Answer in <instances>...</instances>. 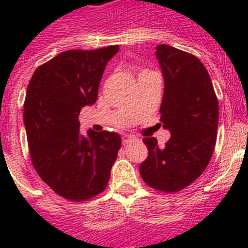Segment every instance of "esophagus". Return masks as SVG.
I'll list each match as a JSON object with an SVG mask.
<instances>
[{"instance_id": "34e87169", "label": "esophagus", "mask_w": 248, "mask_h": 248, "mask_svg": "<svg viewBox=\"0 0 248 248\" xmlns=\"http://www.w3.org/2000/svg\"><path fill=\"white\" fill-rule=\"evenodd\" d=\"M134 136L131 135H124L122 136V143H124V145H126V144L131 143V141H134Z\"/></svg>"}]
</instances>
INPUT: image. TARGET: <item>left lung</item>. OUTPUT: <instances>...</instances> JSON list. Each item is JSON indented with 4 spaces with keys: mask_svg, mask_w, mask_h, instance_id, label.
Returning a JSON list of instances; mask_svg holds the SVG:
<instances>
[{
    "mask_svg": "<svg viewBox=\"0 0 248 248\" xmlns=\"http://www.w3.org/2000/svg\"><path fill=\"white\" fill-rule=\"evenodd\" d=\"M165 79L161 124L171 138L158 147L155 138H144L148 157L139 171L149 186L179 192L201 176L216 143L219 103L211 78L201 60L169 45L155 47Z\"/></svg>",
    "mask_w": 248,
    "mask_h": 248,
    "instance_id": "obj_1",
    "label": "left lung"
}]
</instances>
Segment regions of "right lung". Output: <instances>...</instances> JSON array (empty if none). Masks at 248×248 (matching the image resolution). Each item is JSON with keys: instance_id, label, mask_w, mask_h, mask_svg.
<instances>
[{"instance_id": "right-lung-1", "label": "right lung", "mask_w": 248, "mask_h": 248, "mask_svg": "<svg viewBox=\"0 0 248 248\" xmlns=\"http://www.w3.org/2000/svg\"><path fill=\"white\" fill-rule=\"evenodd\" d=\"M120 46L68 50L33 73L24 101V126L32 163L59 196L85 201L107 188L121 148L117 132L82 135L81 109L95 104L107 63Z\"/></svg>"}]
</instances>
